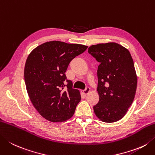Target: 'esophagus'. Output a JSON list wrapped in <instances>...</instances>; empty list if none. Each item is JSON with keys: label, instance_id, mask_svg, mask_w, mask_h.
Wrapping results in <instances>:
<instances>
[{"label": "esophagus", "instance_id": "34e87169", "mask_svg": "<svg viewBox=\"0 0 155 155\" xmlns=\"http://www.w3.org/2000/svg\"><path fill=\"white\" fill-rule=\"evenodd\" d=\"M90 92V87H87L85 89H84V90H83V93L84 94V95H87L88 93H89Z\"/></svg>", "mask_w": 155, "mask_h": 155}]
</instances>
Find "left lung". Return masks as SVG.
<instances>
[{"mask_svg": "<svg viewBox=\"0 0 155 155\" xmlns=\"http://www.w3.org/2000/svg\"><path fill=\"white\" fill-rule=\"evenodd\" d=\"M88 52L100 63L97 69L99 101L93 106L94 112L103 122H117L132 105L137 87L131 54L116 43L93 45Z\"/></svg>", "mask_w": 155, "mask_h": 155, "instance_id": "1", "label": "left lung"}]
</instances>
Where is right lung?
Returning a JSON list of instances; mask_svg holds the SVG:
<instances>
[{
	"instance_id": "right-lung-1",
	"label": "right lung",
	"mask_w": 155,
	"mask_h": 155,
	"mask_svg": "<svg viewBox=\"0 0 155 155\" xmlns=\"http://www.w3.org/2000/svg\"><path fill=\"white\" fill-rule=\"evenodd\" d=\"M86 45L52 41L35 48L27 57L24 78L34 107L45 119L61 122L71 118L81 97L65 74L76 56Z\"/></svg>"
}]
</instances>
